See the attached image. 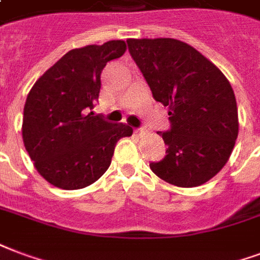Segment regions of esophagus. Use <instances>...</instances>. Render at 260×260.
<instances>
[{
    "label": "esophagus",
    "mask_w": 260,
    "mask_h": 260,
    "mask_svg": "<svg viewBox=\"0 0 260 260\" xmlns=\"http://www.w3.org/2000/svg\"><path fill=\"white\" fill-rule=\"evenodd\" d=\"M136 133H138V134H142V133H145V130H144L142 127H140V128H137V130H136Z\"/></svg>",
    "instance_id": "esophagus-1"
}]
</instances>
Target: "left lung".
<instances>
[{
	"mask_svg": "<svg viewBox=\"0 0 260 260\" xmlns=\"http://www.w3.org/2000/svg\"><path fill=\"white\" fill-rule=\"evenodd\" d=\"M152 95L169 107L170 128L157 132L165 159L149 167L179 188L200 186L229 160L239 134L234 91L216 66L182 41L127 40Z\"/></svg>",
	"mask_w": 260,
	"mask_h": 260,
	"instance_id": "8db88e82",
	"label": "left lung"
}]
</instances>
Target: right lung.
I'll return each mask as SVG.
<instances>
[{
  "label": "right lung",
  "instance_id": "obj_1",
  "mask_svg": "<svg viewBox=\"0 0 260 260\" xmlns=\"http://www.w3.org/2000/svg\"><path fill=\"white\" fill-rule=\"evenodd\" d=\"M126 50L124 41L72 49L35 82L23 114V142L35 169L57 188L89 186L111 165L116 142L133 128L109 123L94 108L101 72Z\"/></svg>",
  "mask_w": 260,
  "mask_h": 260
}]
</instances>
